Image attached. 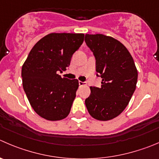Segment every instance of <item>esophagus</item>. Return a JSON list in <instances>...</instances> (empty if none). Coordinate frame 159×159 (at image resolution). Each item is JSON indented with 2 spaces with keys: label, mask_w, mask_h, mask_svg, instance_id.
<instances>
[{
  "label": "esophagus",
  "mask_w": 159,
  "mask_h": 159,
  "mask_svg": "<svg viewBox=\"0 0 159 159\" xmlns=\"http://www.w3.org/2000/svg\"><path fill=\"white\" fill-rule=\"evenodd\" d=\"M78 84H79L80 86H82V85H84V84H85V82H84V81H78Z\"/></svg>",
  "instance_id": "esophagus-1"
}]
</instances>
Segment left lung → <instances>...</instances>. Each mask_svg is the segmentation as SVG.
I'll list each match as a JSON object with an SVG mask.
<instances>
[{
  "label": "left lung",
  "mask_w": 159,
  "mask_h": 159,
  "mask_svg": "<svg viewBox=\"0 0 159 159\" xmlns=\"http://www.w3.org/2000/svg\"><path fill=\"white\" fill-rule=\"evenodd\" d=\"M84 41L95 58L96 75L102 79L100 88L90 87L85 106L93 118L109 120L128 105L136 89L138 70L127 49L112 37L86 34Z\"/></svg>",
  "instance_id": "1"
}]
</instances>
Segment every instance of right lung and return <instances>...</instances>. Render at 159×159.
<instances>
[{"label":"right lung","instance_id":"right-lung-1","mask_svg":"<svg viewBox=\"0 0 159 159\" xmlns=\"http://www.w3.org/2000/svg\"><path fill=\"white\" fill-rule=\"evenodd\" d=\"M82 33H50L35 44L21 68L23 89L32 109L47 120L68 116L78 88L77 79L58 75L70 65L84 41Z\"/></svg>","mask_w":159,"mask_h":159}]
</instances>
